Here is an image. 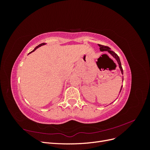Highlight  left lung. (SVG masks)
<instances>
[{
  "label": "left lung",
  "instance_id": "obj_1",
  "mask_svg": "<svg viewBox=\"0 0 150 150\" xmlns=\"http://www.w3.org/2000/svg\"><path fill=\"white\" fill-rule=\"evenodd\" d=\"M98 46H99V49H100L101 51H108L109 53L111 54V55L116 59V60L117 62V64H118V65H119V67L120 68V70L121 71V73L123 74V71H122V66H121V61H120L119 56H117L115 52L111 51V49L109 47L105 46H103V45H101V44H98ZM122 82H123V77H122ZM122 86H121V88L120 93H121V91L122 89Z\"/></svg>",
  "mask_w": 150,
  "mask_h": 150
}]
</instances>
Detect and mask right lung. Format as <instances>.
Listing matches in <instances>:
<instances>
[{
  "label": "right lung",
  "instance_id": "right-lung-1",
  "mask_svg": "<svg viewBox=\"0 0 150 150\" xmlns=\"http://www.w3.org/2000/svg\"><path fill=\"white\" fill-rule=\"evenodd\" d=\"M45 44V43H42V44H39V45H38V46H36L35 48H34V49L33 50V51H32L30 53H31V52H34V51H35V50L36 49H37L39 47H40V46H43V45H44Z\"/></svg>",
  "mask_w": 150,
  "mask_h": 150
}]
</instances>
